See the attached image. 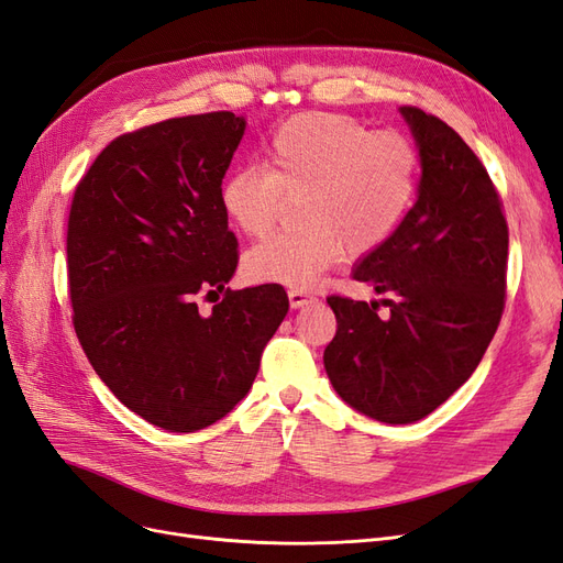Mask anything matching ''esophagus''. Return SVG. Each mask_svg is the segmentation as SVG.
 <instances>
[{
  "instance_id": "esophagus-1",
  "label": "esophagus",
  "mask_w": 563,
  "mask_h": 563,
  "mask_svg": "<svg viewBox=\"0 0 563 563\" xmlns=\"http://www.w3.org/2000/svg\"><path fill=\"white\" fill-rule=\"evenodd\" d=\"M312 300L314 298L308 291H302V288H291V291H288V302H291L294 310L305 308V305H310Z\"/></svg>"
}]
</instances>
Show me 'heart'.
I'll use <instances>...</instances> for the list:
<instances>
[{"instance_id": "b5f03b06", "label": "heart", "mask_w": 563, "mask_h": 563, "mask_svg": "<svg viewBox=\"0 0 563 563\" xmlns=\"http://www.w3.org/2000/svg\"><path fill=\"white\" fill-rule=\"evenodd\" d=\"M420 168L416 143L401 133H373L333 112L291 117L269 135L261 166L236 168L220 185V209L246 236L267 234L284 197L302 195L300 228L249 249L246 277L310 288L347 249H380L413 207Z\"/></svg>"}]
</instances>
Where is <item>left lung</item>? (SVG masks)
<instances>
[{
  "mask_svg": "<svg viewBox=\"0 0 563 563\" xmlns=\"http://www.w3.org/2000/svg\"><path fill=\"white\" fill-rule=\"evenodd\" d=\"M420 152L418 201L352 269L379 302L329 296L338 331L323 366L340 399L389 424L430 416L463 385L505 310L507 220L496 185L439 117L404 106Z\"/></svg>",
  "mask_w": 563,
  "mask_h": 563,
  "instance_id": "left-lung-1",
  "label": "left lung"
}]
</instances>
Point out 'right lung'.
<instances>
[{"label": "right lung", "instance_id": "right-lung-1", "mask_svg": "<svg viewBox=\"0 0 563 563\" xmlns=\"http://www.w3.org/2000/svg\"><path fill=\"white\" fill-rule=\"evenodd\" d=\"M244 129V117L207 112L119 135L67 218L79 345L119 401L168 432L228 416L288 312L279 284L228 288L240 251L220 185ZM201 292L224 294L211 316Z\"/></svg>", "mask_w": 563, "mask_h": 563}]
</instances>
